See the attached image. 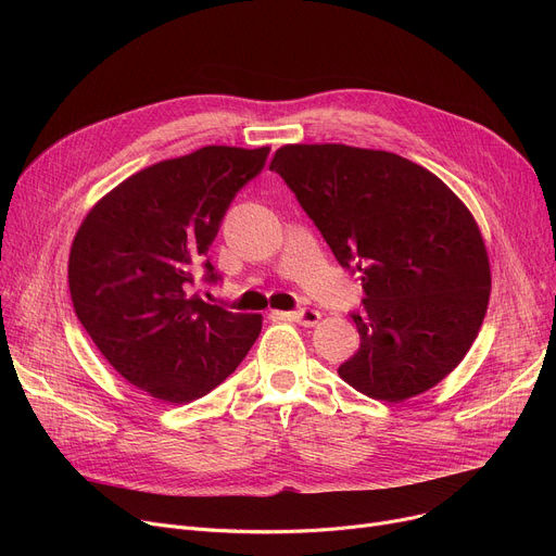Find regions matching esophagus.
I'll return each mask as SVG.
<instances>
[{
	"instance_id": "1",
	"label": "esophagus",
	"mask_w": 556,
	"mask_h": 556,
	"mask_svg": "<svg viewBox=\"0 0 556 556\" xmlns=\"http://www.w3.org/2000/svg\"><path fill=\"white\" fill-rule=\"evenodd\" d=\"M288 319H293V323L302 327H315L319 323V313L315 308H298L288 313Z\"/></svg>"
}]
</instances>
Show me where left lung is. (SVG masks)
I'll list each match as a JSON object with an SVG mask.
<instances>
[{"label":"left lung","mask_w":556,"mask_h":556,"mask_svg":"<svg viewBox=\"0 0 556 556\" xmlns=\"http://www.w3.org/2000/svg\"><path fill=\"white\" fill-rule=\"evenodd\" d=\"M340 266L363 281L358 352L338 367L369 399L399 403L448 376L486 313L491 273L462 200L424 166L344 143L281 146L270 162Z\"/></svg>","instance_id":"1"}]
</instances>
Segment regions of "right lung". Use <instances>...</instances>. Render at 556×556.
<instances>
[{
    "label": "right lung",
    "mask_w": 556,
    "mask_h": 556,
    "mask_svg": "<svg viewBox=\"0 0 556 556\" xmlns=\"http://www.w3.org/2000/svg\"><path fill=\"white\" fill-rule=\"evenodd\" d=\"M270 149H204L143 168L85 216L70 252L74 311L105 361L164 403H189L241 365L261 315L189 295L225 212Z\"/></svg>",
    "instance_id": "obj_1"
}]
</instances>
